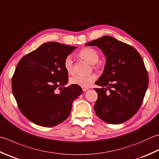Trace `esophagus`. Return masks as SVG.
Here are the masks:
<instances>
[{
	"label": "esophagus",
	"mask_w": 159,
	"mask_h": 159,
	"mask_svg": "<svg viewBox=\"0 0 159 159\" xmlns=\"http://www.w3.org/2000/svg\"><path fill=\"white\" fill-rule=\"evenodd\" d=\"M82 89H83V90L84 92H85V91H87V90H88V89H89V88H87V87H82Z\"/></svg>",
	"instance_id": "esophagus-1"
}]
</instances>
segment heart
<instances>
[{
    "label": "heart",
    "instance_id": "heart-1",
    "mask_svg": "<svg viewBox=\"0 0 159 159\" xmlns=\"http://www.w3.org/2000/svg\"><path fill=\"white\" fill-rule=\"evenodd\" d=\"M79 54L83 58L85 59L90 64H95L98 62L99 56L98 54L94 49L86 48H83L80 51ZM65 70L68 74L73 72V59L71 55H68L65 57L63 63ZM96 76L94 74H90L88 75H82L76 74L70 78V83L81 87H89L92 83L94 81Z\"/></svg>",
    "mask_w": 159,
    "mask_h": 159
}]
</instances>
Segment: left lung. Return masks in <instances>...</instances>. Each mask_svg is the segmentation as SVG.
<instances>
[{
    "label": "left lung",
    "instance_id": "1",
    "mask_svg": "<svg viewBox=\"0 0 159 159\" xmlns=\"http://www.w3.org/2000/svg\"><path fill=\"white\" fill-rule=\"evenodd\" d=\"M97 46L106 58L102 75L95 83L98 94L96 114L110 124H120L141 107L148 87V74L141 56L135 48L110 36L86 43Z\"/></svg>",
    "mask_w": 159,
    "mask_h": 159
}]
</instances>
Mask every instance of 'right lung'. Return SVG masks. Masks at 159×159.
I'll use <instances>...</instances> for the list:
<instances>
[{"label":"right lung","instance_id":"1","mask_svg":"<svg viewBox=\"0 0 159 159\" xmlns=\"http://www.w3.org/2000/svg\"><path fill=\"white\" fill-rule=\"evenodd\" d=\"M76 48L48 42L18 62L11 80L12 92L20 111L32 123L54 127L70 116L72 102L83 89L72 84L65 88L68 73L63 63Z\"/></svg>","mask_w":159,"mask_h":159}]
</instances>
